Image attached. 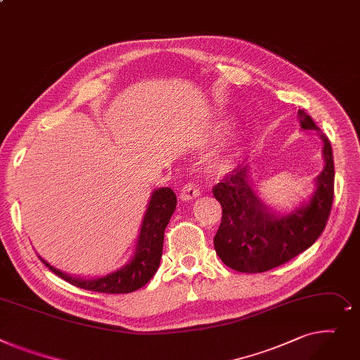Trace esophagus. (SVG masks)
<instances>
[{
  "instance_id": "esophagus-1",
  "label": "esophagus",
  "mask_w": 360,
  "mask_h": 360,
  "mask_svg": "<svg viewBox=\"0 0 360 360\" xmlns=\"http://www.w3.org/2000/svg\"><path fill=\"white\" fill-rule=\"evenodd\" d=\"M200 196V190L195 183H187L180 192V199L183 202H188V200H193L196 198Z\"/></svg>"
}]
</instances>
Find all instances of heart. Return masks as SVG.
I'll list each match as a JSON object with an SVG mask.
<instances>
[{
    "instance_id": "obj_1",
    "label": "heart",
    "mask_w": 360,
    "mask_h": 360,
    "mask_svg": "<svg viewBox=\"0 0 360 360\" xmlns=\"http://www.w3.org/2000/svg\"><path fill=\"white\" fill-rule=\"evenodd\" d=\"M226 124H228V122L219 123L218 132L225 131V129H226ZM229 162H231V158H229V153L226 151V153L218 155V157L212 161V168H214V170H225V168L229 165Z\"/></svg>"
}]
</instances>
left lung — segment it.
<instances>
[{
  "mask_svg": "<svg viewBox=\"0 0 360 360\" xmlns=\"http://www.w3.org/2000/svg\"><path fill=\"white\" fill-rule=\"evenodd\" d=\"M302 131L323 141L324 168L316 176L308 200L288 214L262 202L250 179V165H238L214 187L222 206V221L214 238L219 259L243 273L278 267L309 248L324 231L334 198V161L328 138L309 115L298 110Z\"/></svg>",
  "mask_w": 360,
  "mask_h": 360,
  "instance_id": "obj_1",
  "label": "left lung"
}]
</instances>
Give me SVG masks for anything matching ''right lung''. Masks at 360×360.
<instances>
[{
	"label": "right lung",
	"instance_id": "right-lung-1",
	"mask_svg": "<svg viewBox=\"0 0 360 360\" xmlns=\"http://www.w3.org/2000/svg\"><path fill=\"white\" fill-rule=\"evenodd\" d=\"M176 205L177 198L170 187H160L154 190L145 210L132 259L128 260V263L122 266L120 269L104 274V276H72V274H68L53 267L40 256L39 259L44 262V264L49 267V270H52L56 276L62 278L63 281H67L68 283L77 288L103 293L134 292L150 282L157 269L160 267V260L162 256L164 231L168 222H170L172 215L174 214Z\"/></svg>",
	"mask_w": 360,
	"mask_h": 360
}]
</instances>
